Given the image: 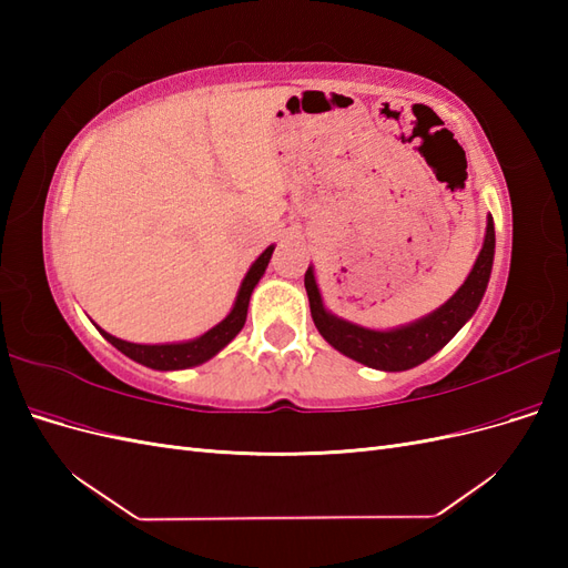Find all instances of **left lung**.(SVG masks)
I'll return each mask as SVG.
<instances>
[{
  "label": "left lung",
  "mask_w": 568,
  "mask_h": 568,
  "mask_svg": "<svg viewBox=\"0 0 568 568\" xmlns=\"http://www.w3.org/2000/svg\"><path fill=\"white\" fill-rule=\"evenodd\" d=\"M495 255V227L488 215L484 246L478 251L476 263L469 277L434 313H428L409 324H400L395 329H369V326L348 322L326 311L320 286L315 280V267L305 272V291L311 301V315L317 332L324 336L332 348L346 357L363 363L372 369L384 372H405L426 363L448 343L464 324H467L476 307L484 301L488 288L490 270Z\"/></svg>",
  "instance_id": "left-lung-1"
}]
</instances>
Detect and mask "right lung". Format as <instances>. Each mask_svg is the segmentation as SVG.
I'll return each instance as SVG.
<instances>
[{
  "label": "right lung",
  "mask_w": 568,
  "mask_h": 568,
  "mask_svg": "<svg viewBox=\"0 0 568 568\" xmlns=\"http://www.w3.org/2000/svg\"><path fill=\"white\" fill-rule=\"evenodd\" d=\"M272 251H274V244L267 246L261 255H257L255 263L248 267L242 286H239V294H236V301L232 305L230 315L222 320V322H217L213 329H209V332L192 338V341H180V343H130V341H123V338H118V336L104 332L97 324L94 326L99 329V334L111 343V346H115L120 353L128 355L130 359H134V363H140V365L151 367V369L173 372V369H189V367H196V365L209 363L211 357H215L222 348L227 346V343H232V338L239 332L244 329L251 294H253L255 284L261 282V277H263L265 270H267Z\"/></svg>",
  "instance_id": "obj_1"
}]
</instances>
